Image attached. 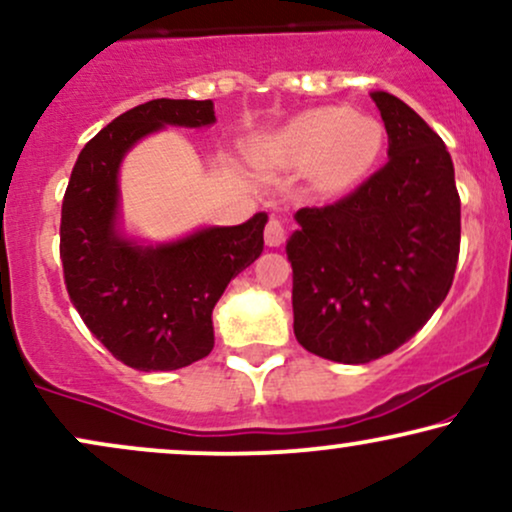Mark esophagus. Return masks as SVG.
Returning <instances> with one entry per match:
<instances>
[{
	"mask_svg": "<svg viewBox=\"0 0 512 512\" xmlns=\"http://www.w3.org/2000/svg\"><path fill=\"white\" fill-rule=\"evenodd\" d=\"M285 237H287V230H285V225H282V220L270 218L266 225V244L280 246L282 242H285Z\"/></svg>",
	"mask_w": 512,
	"mask_h": 512,
	"instance_id": "1",
	"label": "esophagus"
}]
</instances>
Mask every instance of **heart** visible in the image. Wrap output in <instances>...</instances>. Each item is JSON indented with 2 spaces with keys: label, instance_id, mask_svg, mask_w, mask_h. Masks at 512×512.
Returning <instances> with one entry per match:
<instances>
[{
  "label": "heart",
  "instance_id": "1",
  "mask_svg": "<svg viewBox=\"0 0 512 512\" xmlns=\"http://www.w3.org/2000/svg\"><path fill=\"white\" fill-rule=\"evenodd\" d=\"M384 147L377 118L346 109H311L277 130L268 144L273 159L292 168H313L315 185L339 192L368 175Z\"/></svg>",
  "mask_w": 512,
  "mask_h": 512
}]
</instances>
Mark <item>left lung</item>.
<instances>
[{"label": "left lung", "mask_w": 512, "mask_h": 512, "mask_svg": "<svg viewBox=\"0 0 512 512\" xmlns=\"http://www.w3.org/2000/svg\"><path fill=\"white\" fill-rule=\"evenodd\" d=\"M389 161L349 197L299 208L287 242L294 334L327 361L361 365L406 344L449 294L460 197L441 137L389 92H372Z\"/></svg>", "instance_id": "left-lung-1"}]
</instances>
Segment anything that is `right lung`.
<instances>
[{"label":"right lung","mask_w":512,"mask_h":512,"mask_svg":"<svg viewBox=\"0 0 512 512\" xmlns=\"http://www.w3.org/2000/svg\"><path fill=\"white\" fill-rule=\"evenodd\" d=\"M211 123V99H151L135 106L85 144L63 194L61 263L68 296L94 337L135 370H178L208 356L213 306L232 277L263 251L266 213L156 246L121 232L123 156L166 125Z\"/></svg>","instance_id":"1"}]
</instances>
